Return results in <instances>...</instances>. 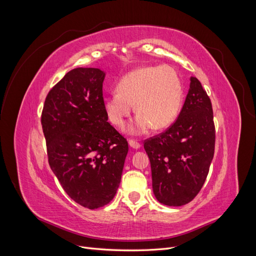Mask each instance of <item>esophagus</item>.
I'll use <instances>...</instances> for the list:
<instances>
[{
	"label": "esophagus",
	"mask_w": 256,
	"mask_h": 256,
	"mask_svg": "<svg viewBox=\"0 0 256 256\" xmlns=\"http://www.w3.org/2000/svg\"><path fill=\"white\" fill-rule=\"evenodd\" d=\"M129 146L131 147V148H134V150H138L141 147V144L138 143V142H136V141H134V140H129Z\"/></svg>",
	"instance_id": "1"
}]
</instances>
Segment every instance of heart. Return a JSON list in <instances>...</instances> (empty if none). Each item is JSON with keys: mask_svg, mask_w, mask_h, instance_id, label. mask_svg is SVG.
I'll return each instance as SVG.
<instances>
[{"mask_svg": "<svg viewBox=\"0 0 256 256\" xmlns=\"http://www.w3.org/2000/svg\"><path fill=\"white\" fill-rule=\"evenodd\" d=\"M118 90L104 99L108 118L116 127H122L136 110V118L126 127L132 136L144 134L154 127H168L182 109L184 88L182 80L170 66H143L122 76Z\"/></svg>", "mask_w": 256, "mask_h": 256, "instance_id": "b5f03b06", "label": "heart"}]
</instances>
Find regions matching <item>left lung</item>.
I'll use <instances>...</instances> for the list:
<instances>
[{"label":"left lung","mask_w":256,"mask_h":256,"mask_svg":"<svg viewBox=\"0 0 256 256\" xmlns=\"http://www.w3.org/2000/svg\"><path fill=\"white\" fill-rule=\"evenodd\" d=\"M150 161L152 191L161 204L182 206L196 198L208 175L214 152L210 99L196 78L176 122L144 143Z\"/></svg>","instance_id":"1"}]
</instances>
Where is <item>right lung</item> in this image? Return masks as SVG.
<instances>
[{"label": "right lung", "mask_w": 256, "mask_h": 256, "mask_svg": "<svg viewBox=\"0 0 256 256\" xmlns=\"http://www.w3.org/2000/svg\"><path fill=\"white\" fill-rule=\"evenodd\" d=\"M106 72H68L46 98L42 125L50 168L76 203L97 209L118 191L128 142L108 122L102 97Z\"/></svg>", "instance_id": "add662e5"}]
</instances>
